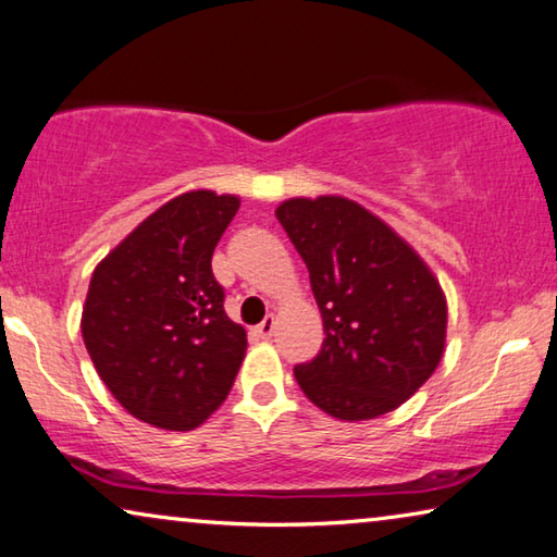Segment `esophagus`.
<instances>
[{
    "instance_id": "1",
    "label": "esophagus",
    "mask_w": 557,
    "mask_h": 557,
    "mask_svg": "<svg viewBox=\"0 0 557 557\" xmlns=\"http://www.w3.org/2000/svg\"><path fill=\"white\" fill-rule=\"evenodd\" d=\"M272 332H275V314H268V318H264L260 325L255 327V335L262 337V339H270Z\"/></svg>"
}]
</instances>
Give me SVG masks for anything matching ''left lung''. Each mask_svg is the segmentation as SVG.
Instances as JSON below:
<instances>
[{"label":"left lung","instance_id":"left-lung-1","mask_svg":"<svg viewBox=\"0 0 557 557\" xmlns=\"http://www.w3.org/2000/svg\"><path fill=\"white\" fill-rule=\"evenodd\" d=\"M275 214L310 270L325 327L320 352L295 368L297 385L339 420L400 408L445 350L447 305L433 272L352 199L297 197Z\"/></svg>","mask_w":557,"mask_h":557}]
</instances>
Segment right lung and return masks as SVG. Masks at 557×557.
Instances as JSON below:
<instances>
[{"label": "right lung", "mask_w": 557, "mask_h": 557, "mask_svg": "<svg viewBox=\"0 0 557 557\" xmlns=\"http://www.w3.org/2000/svg\"><path fill=\"white\" fill-rule=\"evenodd\" d=\"M239 199H170L97 264L82 337L107 389L137 420L193 430L225 403L247 335L225 312L212 252Z\"/></svg>", "instance_id": "obj_1"}]
</instances>
